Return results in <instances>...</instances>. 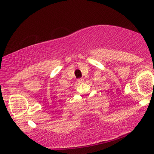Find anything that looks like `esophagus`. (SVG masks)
<instances>
[{
  "label": "esophagus",
  "mask_w": 154,
  "mask_h": 154,
  "mask_svg": "<svg viewBox=\"0 0 154 154\" xmlns=\"http://www.w3.org/2000/svg\"><path fill=\"white\" fill-rule=\"evenodd\" d=\"M83 82H84V79H83L80 78V79H78V82H79V83H82Z\"/></svg>",
  "instance_id": "1"
}]
</instances>
